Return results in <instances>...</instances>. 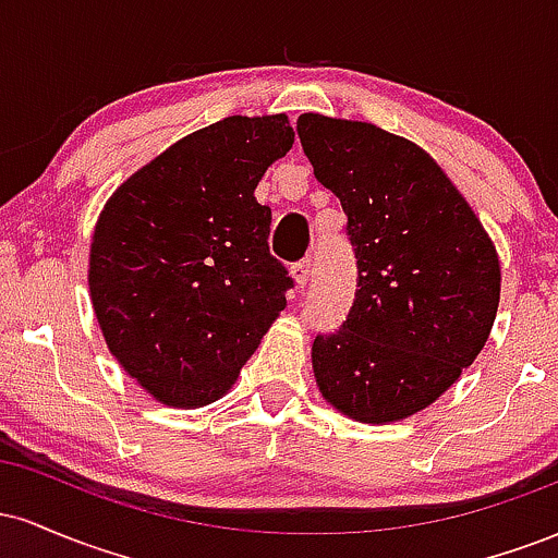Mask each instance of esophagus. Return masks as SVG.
Listing matches in <instances>:
<instances>
[{
  "label": "esophagus",
  "instance_id": "esophagus-1",
  "mask_svg": "<svg viewBox=\"0 0 558 558\" xmlns=\"http://www.w3.org/2000/svg\"><path fill=\"white\" fill-rule=\"evenodd\" d=\"M291 275H293V280H296V286H299V288H304L306 283H310L312 262H310V259H301V262H296V265L291 267Z\"/></svg>",
  "mask_w": 558,
  "mask_h": 558
}]
</instances>
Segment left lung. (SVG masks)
Wrapping results in <instances>:
<instances>
[{
	"label": "left lung",
	"instance_id": "obj_1",
	"mask_svg": "<svg viewBox=\"0 0 558 558\" xmlns=\"http://www.w3.org/2000/svg\"><path fill=\"white\" fill-rule=\"evenodd\" d=\"M296 131L315 178L341 202L356 257L349 315L312 343L317 386L351 420H407L488 341L501 296L496 246L412 141L315 112Z\"/></svg>",
	"mask_w": 558,
	"mask_h": 558
}]
</instances>
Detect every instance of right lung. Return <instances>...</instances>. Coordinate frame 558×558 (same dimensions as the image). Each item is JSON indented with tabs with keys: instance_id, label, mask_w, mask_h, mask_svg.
<instances>
[{
	"instance_id": "right-lung-1",
	"label": "right lung",
	"mask_w": 558,
	"mask_h": 558,
	"mask_svg": "<svg viewBox=\"0 0 558 558\" xmlns=\"http://www.w3.org/2000/svg\"><path fill=\"white\" fill-rule=\"evenodd\" d=\"M293 146L286 114L220 120L133 172L96 220L92 304L112 356L168 407L228 393L293 278L254 189Z\"/></svg>"
}]
</instances>
